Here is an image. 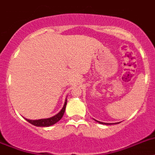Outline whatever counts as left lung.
Returning <instances> with one entry per match:
<instances>
[{"instance_id":"1","label":"left lung","mask_w":155,"mask_h":155,"mask_svg":"<svg viewBox=\"0 0 155 155\" xmlns=\"http://www.w3.org/2000/svg\"><path fill=\"white\" fill-rule=\"evenodd\" d=\"M96 121H97V122H98V123H100V124H106V125L114 124H110H110H108V123H103V122H100V121H98V120H96ZM119 124V123H115V124Z\"/></svg>"}]
</instances>
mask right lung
Wrapping results in <instances>:
<instances>
[{
	"mask_svg": "<svg viewBox=\"0 0 155 155\" xmlns=\"http://www.w3.org/2000/svg\"><path fill=\"white\" fill-rule=\"evenodd\" d=\"M66 104H67V99L65 98V104H64V106L63 107H62V110H61L58 114H55V115L53 116V117H51L45 118V119H40V120H28V119H26V118H25V119L28 122H29L30 124H31L36 127L51 126V125L55 124H56L58 121H59L61 119H62V116L64 115V113H65Z\"/></svg>",
	"mask_w": 155,
	"mask_h": 155,
	"instance_id": "add662e5",
	"label": "right lung"
}]
</instances>
